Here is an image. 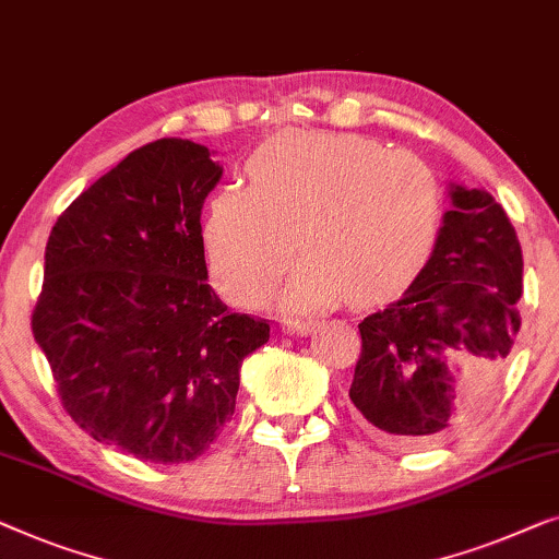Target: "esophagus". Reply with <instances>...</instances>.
Segmentation results:
<instances>
[{"mask_svg":"<svg viewBox=\"0 0 559 559\" xmlns=\"http://www.w3.org/2000/svg\"><path fill=\"white\" fill-rule=\"evenodd\" d=\"M313 329H317V326H313V321H301V319H288V321H286V332L298 334V336L311 334Z\"/></svg>","mask_w":559,"mask_h":559,"instance_id":"1","label":"esophagus"}]
</instances>
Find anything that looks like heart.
I'll return each mask as SVG.
<instances>
[{
	"instance_id": "b5f03b06",
	"label": "heart",
	"mask_w": 559,
	"mask_h": 559,
	"mask_svg": "<svg viewBox=\"0 0 559 559\" xmlns=\"http://www.w3.org/2000/svg\"><path fill=\"white\" fill-rule=\"evenodd\" d=\"M250 185H227L204 219L219 294L248 304L294 261L286 309H326L388 298L428 263L443 219V192L426 162L377 141L286 131L248 159Z\"/></svg>"
}]
</instances>
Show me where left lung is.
<instances>
[{
	"instance_id": "1",
	"label": "left lung",
	"mask_w": 559,
	"mask_h": 559,
	"mask_svg": "<svg viewBox=\"0 0 559 559\" xmlns=\"http://www.w3.org/2000/svg\"><path fill=\"white\" fill-rule=\"evenodd\" d=\"M433 255L359 324L349 400L384 443L433 445L489 403L516 340L522 246L501 204L453 185Z\"/></svg>"
}]
</instances>
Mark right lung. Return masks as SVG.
<instances>
[{
	"label": "right lung",
	"mask_w": 559,
	"mask_h": 559,
	"mask_svg": "<svg viewBox=\"0 0 559 559\" xmlns=\"http://www.w3.org/2000/svg\"><path fill=\"white\" fill-rule=\"evenodd\" d=\"M223 169L190 139H156L52 225L33 334L62 411L98 443L187 463L235 413L240 365L271 336L207 283L202 204Z\"/></svg>",
	"instance_id": "obj_1"
}]
</instances>
